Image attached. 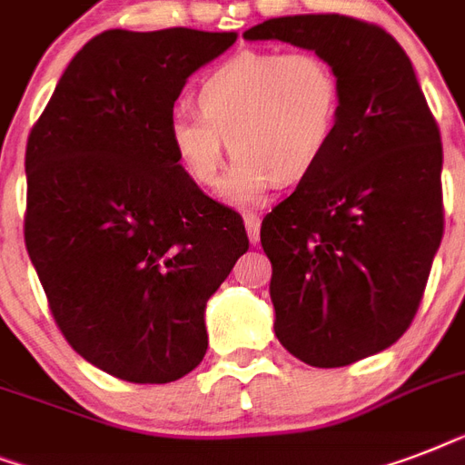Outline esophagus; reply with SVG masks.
<instances>
[{"label":"esophagus","mask_w":465,"mask_h":465,"mask_svg":"<svg viewBox=\"0 0 465 465\" xmlns=\"http://www.w3.org/2000/svg\"><path fill=\"white\" fill-rule=\"evenodd\" d=\"M243 224H246L248 241H251V243H258V241H261V217H258L255 212H246V214H243Z\"/></svg>","instance_id":"obj_1"}]
</instances>
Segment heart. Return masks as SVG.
I'll use <instances>...</instances> for the list:
<instances>
[{
  "label": "heart",
  "instance_id": "heart-1",
  "mask_svg": "<svg viewBox=\"0 0 465 465\" xmlns=\"http://www.w3.org/2000/svg\"><path fill=\"white\" fill-rule=\"evenodd\" d=\"M195 105L168 123L178 163L200 188H217L229 142L226 197L255 203L272 183L316 171L338 133L342 84L316 50H239L204 72Z\"/></svg>",
  "mask_w": 465,
  "mask_h": 465
}]
</instances>
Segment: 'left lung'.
Instances as JSON below:
<instances>
[{
    "mask_svg": "<svg viewBox=\"0 0 465 465\" xmlns=\"http://www.w3.org/2000/svg\"><path fill=\"white\" fill-rule=\"evenodd\" d=\"M243 38L316 50L340 74L335 140L262 219L261 243L277 340L311 367H347L393 345L420 309L444 233L440 127L381 25L302 14Z\"/></svg>",
    "mask_w": 465,
    "mask_h": 465,
    "instance_id": "left-lung-1",
    "label": "left lung"
}]
</instances>
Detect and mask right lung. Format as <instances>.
I'll return each instance as SVG.
<instances>
[{"label": "right lung", "instance_id": "obj_1", "mask_svg": "<svg viewBox=\"0 0 465 465\" xmlns=\"http://www.w3.org/2000/svg\"><path fill=\"white\" fill-rule=\"evenodd\" d=\"M236 33L105 31L69 62L25 144V251L64 340L133 383L207 352L204 306L248 251L243 219L168 142L175 98Z\"/></svg>", "mask_w": 465, "mask_h": 465}]
</instances>
